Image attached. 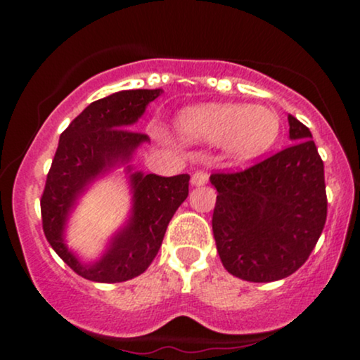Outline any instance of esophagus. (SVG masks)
Returning <instances> with one entry per match:
<instances>
[{
    "label": "esophagus",
    "mask_w": 360,
    "mask_h": 360,
    "mask_svg": "<svg viewBox=\"0 0 360 360\" xmlns=\"http://www.w3.org/2000/svg\"><path fill=\"white\" fill-rule=\"evenodd\" d=\"M208 183V174L205 171H196L191 176V184L193 186H203Z\"/></svg>",
    "instance_id": "34e87169"
}]
</instances>
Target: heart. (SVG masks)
<instances>
[{"mask_svg":"<svg viewBox=\"0 0 360 360\" xmlns=\"http://www.w3.org/2000/svg\"><path fill=\"white\" fill-rule=\"evenodd\" d=\"M176 128L186 140L226 146L235 159L250 160L278 142L281 117L266 106L200 105L181 111Z\"/></svg>","mask_w":360,"mask_h":360,"instance_id":"b5f03b06","label":"heart"}]
</instances>
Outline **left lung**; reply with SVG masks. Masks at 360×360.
<instances>
[{
	"label": "left lung",
	"instance_id": "obj_1",
	"mask_svg": "<svg viewBox=\"0 0 360 360\" xmlns=\"http://www.w3.org/2000/svg\"><path fill=\"white\" fill-rule=\"evenodd\" d=\"M288 148L240 172H218L213 237L230 274L250 283L291 276L307 262L326 220L323 160L311 131L288 115Z\"/></svg>",
	"mask_w": 360,
	"mask_h": 360
}]
</instances>
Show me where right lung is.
<instances>
[{"mask_svg":"<svg viewBox=\"0 0 360 360\" xmlns=\"http://www.w3.org/2000/svg\"><path fill=\"white\" fill-rule=\"evenodd\" d=\"M162 89H127L93 101L62 131L40 200L44 233L76 274L94 283H123L150 266L172 214L188 198L189 176L162 177L134 171L135 150L150 142L130 130ZM126 166L132 191L131 217L96 261L82 263L65 243V226L77 200L115 167Z\"/></svg>","mask_w":360,"mask_h":360,"instance_id":"1","label":"right lung"}]
</instances>
